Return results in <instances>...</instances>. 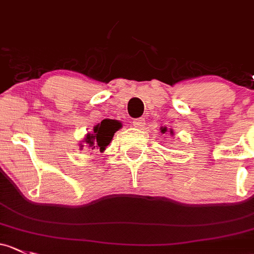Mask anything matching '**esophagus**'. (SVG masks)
I'll return each mask as SVG.
<instances>
[{
	"mask_svg": "<svg viewBox=\"0 0 254 254\" xmlns=\"http://www.w3.org/2000/svg\"><path fill=\"white\" fill-rule=\"evenodd\" d=\"M132 125H134L135 127H137V129H142L143 125H145V119L143 118H136L132 120Z\"/></svg>",
	"mask_w": 254,
	"mask_h": 254,
	"instance_id": "obj_1",
	"label": "esophagus"
}]
</instances>
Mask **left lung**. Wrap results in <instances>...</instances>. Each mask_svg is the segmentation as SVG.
<instances>
[{"label": "left lung", "instance_id": "1", "mask_svg": "<svg viewBox=\"0 0 254 254\" xmlns=\"http://www.w3.org/2000/svg\"><path fill=\"white\" fill-rule=\"evenodd\" d=\"M165 131H167V127H161V132H163V134H164ZM170 134L174 135V132H173V130H170Z\"/></svg>", "mask_w": 254, "mask_h": 254}]
</instances>
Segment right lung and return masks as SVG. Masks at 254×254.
Returning <instances> with one entry per match:
<instances>
[{
  "label": "right lung",
  "mask_w": 254,
  "mask_h": 254,
  "mask_svg": "<svg viewBox=\"0 0 254 254\" xmlns=\"http://www.w3.org/2000/svg\"><path fill=\"white\" fill-rule=\"evenodd\" d=\"M122 127V123L118 120L114 119H105L97 124L96 127H93V131L89 132L86 135V137L84 138L85 145L80 146V148L82 149L84 146L89 147L90 149H100V152H103L106 149L107 146L109 145V142L113 138L116 131Z\"/></svg>",
  "instance_id": "add662e5"
}]
</instances>
